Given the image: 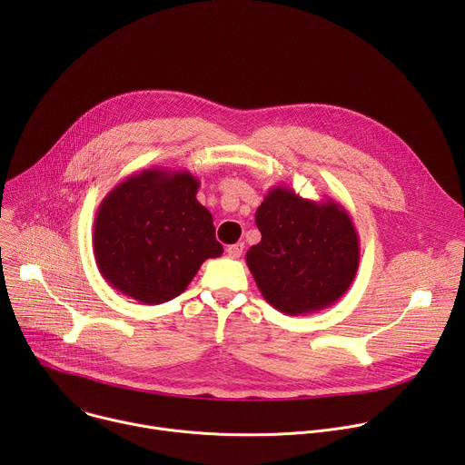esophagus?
Listing matches in <instances>:
<instances>
[{"label":"esophagus","mask_w":465,"mask_h":465,"mask_svg":"<svg viewBox=\"0 0 465 465\" xmlns=\"http://www.w3.org/2000/svg\"><path fill=\"white\" fill-rule=\"evenodd\" d=\"M242 250H244V242H235V244H232V246L226 248V252H228V255H230L232 259H239V257L242 255Z\"/></svg>","instance_id":"1"}]
</instances>
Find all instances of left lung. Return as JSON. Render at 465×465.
<instances>
[{
  "mask_svg": "<svg viewBox=\"0 0 465 465\" xmlns=\"http://www.w3.org/2000/svg\"><path fill=\"white\" fill-rule=\"evenodd\" d=\"M261 241L246 264L262 298L291 316L339 302L355 280L361 244L346 208L331 198L309 201L276 185L255 212Z\"/></svg>",
  "mask_w": 465,
  "mask_h": 465,
  "instance_id": "left-lung-1",
  "label": "left lung"
}]
</instances>
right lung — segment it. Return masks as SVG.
I'll return each instance as SVG.
<instances>
[{
  "mask_svg": "<svg viewBox=\"0 0 465 465\" xmlns=\"http://www.w3.org/2000/svg\"><path fill=\"white\" fill-rule=\"evenodd\" d=\"M189 171L145 169L117 183L94 223V253L110 287L147 305L180 296L201 264L223 255Z\"/></svg>",
  "mask_w": 465,
  "mask_h": 465,
  "instance_id": "obj_1",
  "label": "right lung"
}]
</instances>
